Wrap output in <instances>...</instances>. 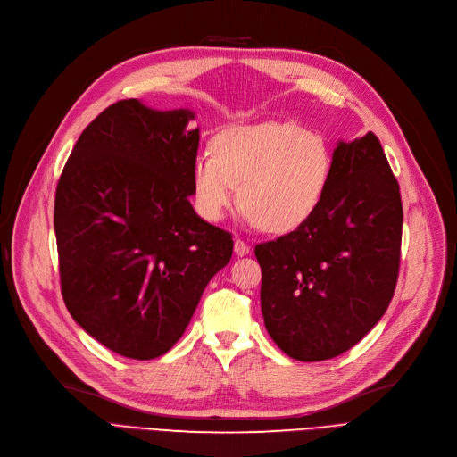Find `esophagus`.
Here are the masks:
<instances>
[{
    "label": "esophagus",
    "mask_w": 457,
    "mask_h": 457,
    "mask_svg": "<svg viewBox=\"0 0 457 457\" xmlns=\"http://www.w3.org/2000/svg\"><path fill=\"white\" fill-rule=\"evenodd\" d=\"M233 248H235V253L237 255H248L250 253V246L245 243V241H241V238H235V245H233Z\"/></svg>",
    "instance_id": "34e87169"
}]
</instances>
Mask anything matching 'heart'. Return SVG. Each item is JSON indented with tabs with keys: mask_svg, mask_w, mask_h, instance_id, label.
I'll return each mask as SVG.
<instances>
[{
	"mask_svg": "<svg viewBox=\"0 0 457 457\" xmlns=\"http://www.w3.org/2000/svg\"><path fill=\"white\" fill-rule=\"evenodd\" d=\"M333 170L328 140L295 122L269 120L224 129L212 155L192 164V196L209 222L222 220L237 204L267 231L296 229L319 209Z\"/></svg>",
	"mask_w": 457,
	"mask_h": 457,
	"instance_id": "heart-1",
	"label": "heart"
}]
</instances>
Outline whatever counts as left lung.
Wrapping results in <instances>:
<instances>
[{
    "instance_id": "left-lung-1",
    "label": "left lung",
    "mask_w": 457,
    "mask_h": 457,
    "mask_svg": "<svg viewBox=\"0 0 457 457\" xmlns=\"http://www.w3.org/2000/svg\"><path fill=\"white\" fill-rule=\"evenodd\" d=\"M400 187L369 131L333 150L326 195L309 220L255 246L261 311L272 341L298 361H324L361 341L398 279Z\"/></svg>"
}]
</instances>
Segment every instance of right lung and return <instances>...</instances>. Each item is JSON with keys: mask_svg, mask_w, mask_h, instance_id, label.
<instances>
[{"mask_svg": "<svg viewBox=\"0 0 457 457\" xmlns=\"http://www.w3.org/2000/svg\"><path fill=\"white\" fill-rule=\"evenodd\" d=\"M192 118L188 109L116 102L85 128L57 183L54 226L70 315L140 361L178 343L233 253L231 233L188 202L200 144Z\"/></svg>", "mask_w": 457, "mask_h": 457, "instance_id": "obj_1", "label": "right lung"}]
</instances>
